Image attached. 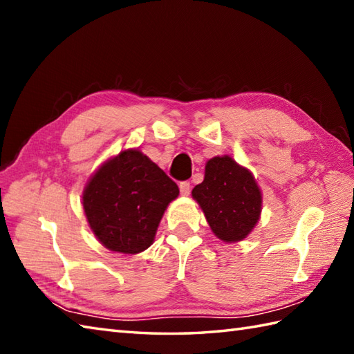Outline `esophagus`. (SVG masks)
I'll use <instances>...</instances> for the list:
<instances>
[{
	"instance_id": "1",
	"label": "esophagus",
	"mask_w": 354,
	"mask_h": 354,
	"mask_svg": "<svg viewBox=\"0 0 354 354\" xmlns=\"http://www.w3.org/2000/svg\"><path fill=\"white\" fill-rule=\"evenodd\" d=\"M179 192H181L183 196H189V194H190V183L184 181V183L179 184Z\"/></svg>"
}]
</instances>
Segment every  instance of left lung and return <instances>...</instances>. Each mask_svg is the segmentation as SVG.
Returning <instances> with one entry per match:
<instances>
[{
    "label": "left lung",
    "instance_id": "obj_1",
    "mask_svg": "<svg viewBox=\"0 0 354 354\" xmlns=\"http://www.w3.org/2000/svg\"><path fill=\"white\" fill-rule=\"evenodd\" d=\"M192 196L204 212L214 236L225 243L246 239L260 221V187L251 170L230 155L207 161L204 181L194 187Z\"/></svg>",
    "mask_w": 354,
    "mask_h": 354
}]
</instances>
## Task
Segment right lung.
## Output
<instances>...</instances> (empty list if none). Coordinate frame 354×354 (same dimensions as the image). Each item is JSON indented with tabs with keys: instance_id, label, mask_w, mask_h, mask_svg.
Segmentation results:
<instances>
[{
	"instance_id": "add662e5",
	"label": "right lung",
	"mask_w": 354,
	"mask_h": 354,
	"mask_svg": "<svg viewBox=\"0 0 354 354\" xmlns=\"http://www.w3.org/2000/svg\"><path fill=\"white\" fill-rule=\"evenodd\" d=\"M178 185L141 152L126 149L99 165L82 193L97 240L112 252L138 254L153 243Z\"/></svg>"
}]
</instances>
